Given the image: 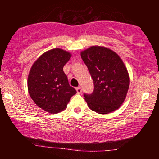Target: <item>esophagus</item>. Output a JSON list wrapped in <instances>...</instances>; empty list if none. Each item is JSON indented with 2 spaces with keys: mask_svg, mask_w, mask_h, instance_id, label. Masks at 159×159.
Segmentation results:
<instances>
[{
  "mask_svg": "<svg viewBox=\"0 0 159 159\" xmlns=\"http://www.w3.org/2000/svg\"><path fill=\"white\" fill-rule=\"evenodd\" d=\"M76 90H77V93H78V94H80V93H82V88H80V87H78V88H76Z\"/></svg>",
  "mask_w": 159,
  "mask_h": 159,
  "instance_id": "esophagus-1",
  "label": "esophagus"
}]
</instances>
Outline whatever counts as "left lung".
I'll list each match as a JSON object with an SVG mask.
<instances>
[{
	"mask_svg": "<svg viewBox=\"0 0 159 159\" xmlns=\"http://www.w3.org/2000/svg\"><path fill=\"white\" fill-rule=\"evenodd\" d=\"M94 83L92 94H84L88 107L101 114L119 108L127 97L129 76L118 54L103 46H91L80 53Z\"/></svg>",
	"mask_w": 159,
	"mask_h": 159,
	"instance_id": "8db88e82",
	"label": "left lung"
}]
</instances>
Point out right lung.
Segmentation results:
<instances>
[{
	"instance_id": "add662e5",
	"label": "right lung",
	"mask_w": 159,
	"mask_h": 159,
	"mask_svg": "<svg viewBox=\"0 0 159 159\" xmlns=\"http://www.w3.org/2000/svg\"><path fill=\"white\" fill-rule=\"evenodd\" d=\"M71 56L69 52L53 48L43 53L32 64L27 79L28 92L38 106L51 114L67 107L76 90L69 85L64 66Z\"/></svg>"
}]
</instances>
